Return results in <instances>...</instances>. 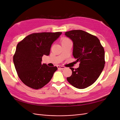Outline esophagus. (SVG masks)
<instances>
[{"instance_id":"34e87169","label":"esophagus","mask_w":120,"mask_h":120,"mask_svg":"<svg viewBox=\"0 0 120 120\" xmlns=\"http://www.w3.org/2000/svg\"><path fill=\"white\" fill-rule=\"evenodd\" d=\"M57 67L59 69H61V70H63V69L65 68V67L64 66H57Z\"/></svg>"}]
</instances>
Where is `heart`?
Wrapping results in <instances>:
<instances>
[{
	"label": "heart",
	"instance_id": "b5f03b06",
	"mask_svg": "<svg viewBox=\"0 0 120 120\" xmlns=\"http://www.w3.org/2000/svg\"><path fill=\"white\" fill-rule=\"evenodd\" d=\"M70 41V40L68 39V38H64L62 40V42H66V41Z\"/></svg>",
	"mask_w": 120,
	"mask_h": 120
}]
</instances>
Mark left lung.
<instances>
[{
  "mask_svg": "<svg viewBox=\"0 0 120 120\" xmlns=\"http://www.w3.org/2000/svg\"><path fill=\"white\" fill-rule=\"evenodd\" d=\"M64 34L72 41V55L79 63L78 68H70L72 75L67 80L76 88H86L96 81L104 68V48L98 38L85 31L72 30Z\"/></svg>",
  "mask_w": 120,
  "mask_h": 120,
  "instance_id": "left-lung-1",
  "label": "left lung"
}]
</instances>
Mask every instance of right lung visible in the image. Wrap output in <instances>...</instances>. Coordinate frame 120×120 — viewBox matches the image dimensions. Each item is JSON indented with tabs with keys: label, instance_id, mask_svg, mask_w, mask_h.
<instances>
[{
	"label": "right lung",
	"instance_id": "add662e5",
	"mask_svg": "<svg viewBox=\"0 0 120 120\" xmlns=\"http://www.w3.org/2000/svg\"><path fill=\"white\" fill-rule=\"evenodd\" d=\"M61 32L34 33L18 43L13 56V63L18 75L25 85L38 90L52 79L57 67L41 64L43 55L48 56L52 45Z\"/></svg>",
	"mask_w": 120,
	"mask_h": 120
}]
</instances>
